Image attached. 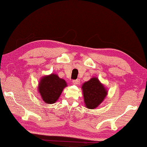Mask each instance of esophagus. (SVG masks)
<instances>
[{"mask_svg":"<svg viewBox=\"0 0 147 147\" xmlns=\"http://www.w3.org/2000/svg\"><path fill=\"white\" fill-rule=\"evenodd\" d=\"M73 83L74 84H78L80 83V80H79V79H76V80H73Z\"/></svg>","mask_w":147,"mask_h":147,"instance_id":"1","label":"esophagus"}]
</instances>
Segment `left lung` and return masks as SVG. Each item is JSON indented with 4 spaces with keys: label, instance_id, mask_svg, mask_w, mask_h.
<instances>
[{
    "label": "left lung",
    "instance_id": "1",
    "mask_svg": "<svg viewBox=\"0 0 147 147\" xmlns=\"http://www.w3.org/2000/svg\"><path fill=\"white\" fill-rule=\"evenodd\" d=\"M82 88L85 104L90 109L99 106L107 94L106 89L97 78H92L84 83Z\"/></svg>",
    "mask_w": 147,
    "mask_h": 147
}]
</instances>
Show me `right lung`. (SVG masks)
I'll list each match as a JSON object with an SVG mask.
<instances>
[{
    "mask_svg": "<svg viewBox=\"0 0 147 147\" xmlns=\"http://www.w3.org/2000/svg\"><path fill=\"white\" fill-rule=\"evenodd\" d=\"M66 86L65 80L60 78L57 74H52L41 79L38 90L43 101L46 103L52 104L57 101Z\"/></svg>",
    "mask_w": 147,
    "mask_h": 147,
    "instance_id": "obj_1",
    "label": "right lung"
}]
</instances>
